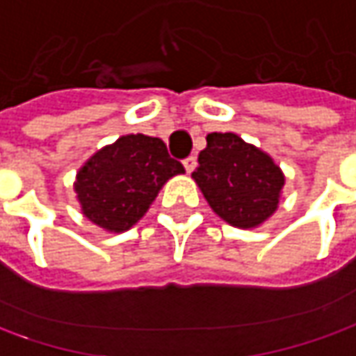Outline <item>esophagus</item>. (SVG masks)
Instances as JSON below:
<instances>
[{"label": "esophagus", "instance_id": "esophagus-1", "mask_svg": "<svg viewBox=\"0 0 356 356\" xmlns=\"http://www.w3.org/2000/svg\"><path fill=\"white\" fill-rule=\"evenodd\" d=\"M183 167H185L187 173H191L195 167H197V157H195V155H189L187 159H183Z\"/></svg>", "mask_w": 356, "mask_h": 356}]
</instances>
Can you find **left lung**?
Here are the masks:
<instances>
[{
    "label": "left lung",
    "instance_id": "8db88e82",
    "mask_svg": "<svg viewBox=\"0 0 356 356\" xmlns=\"http://www.w3.org/2000/svg\"><path fill=\"white\" fill-rule=\"evenodd\" d=\"M193 179L211 209L241 229L257 227L275 213L285 183L269 155L235 133H209Z\"/></svg>",
    "mask_w": 356,
    "mask_h": 356
}]
</instances>
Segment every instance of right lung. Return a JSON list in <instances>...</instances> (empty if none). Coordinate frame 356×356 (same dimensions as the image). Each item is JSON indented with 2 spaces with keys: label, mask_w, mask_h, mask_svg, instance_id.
Instances as JSON below:
<instances>
[{
  "label": "right lung",
  "mask_w": 356,
  "mask_h": 356,
  "mask_svg": "<svg viewBox=\"0 0 356 356\" xmlns=\"http://www.w3.org/2000/svg\"><path fill=\"white\" fill-rule=\"evenodd\" d=\"M185 173L159 137L123 135L79 169L75 193L89 221L107 231L137 223L167 179Z\"/></svg>",
  "instance_id": "obj_1"
}]
</instances>
